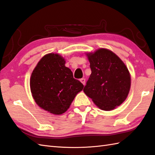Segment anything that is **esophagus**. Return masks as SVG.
<instances>
[{"label":"esophagus","mask_w":155,"mask_h":155,"mask_svg":"<svg viewBox=\"0 0 155 155\" xmlns=\"http://www.w3.org/2000/svg\"><path fill=\"white\" fill-rule=\"evenodd\" d=\"M80 81H81V82L82 83H83L84 85H85V83H86V81H85V78H81V79Z\"/></svg>","instance_id":"esophagus-1"}]
</instances>
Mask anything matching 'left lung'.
<instances>
[{"label":"left lung","mask_w":155,"mask_h":155,"mask_svg":"<svg viewBox=\"0 0 155 155\" xmlns=\"http://www.w3.org/2000/svg\"><path fill=\"white\" fill-rule=\"evenodd\" d=\"M91 74L84 92L101 109L113 110L126 99L130 87V77L126 65L107 49L88 54Z\"/></svg>","instance_id":"8db88e82"}]
</instances>
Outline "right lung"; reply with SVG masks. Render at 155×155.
Here are the masks:
<instances>
[{
  "mask_svg": "<svg viewBox=\"0 0 155 155\" xmlns=\"http://www.w3.org/2000/svg\"><path fill=\"white\" fill-rule=\"evenodd\" d=\"M64 64L61 56L48 54L38 62L31 77V90L35 102L41 108L54 114L67 111L84 87Z\"/></svg>",
  "mask_w": 155,
  "mask_h": 155,
  "instance_id": "add662e5",
  "label": "right lung"
}]
</instances>
